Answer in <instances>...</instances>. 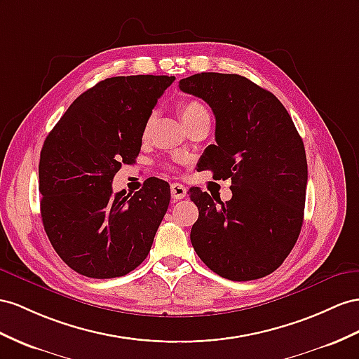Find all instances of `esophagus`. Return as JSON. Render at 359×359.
Instances as JSON below:
<instances>
[{
    "label": "esophagus",
    "mask_w": 359,
    "mask_h": 359,
    "mask_svg": "<svg viewBox=\"0 0 359 359\" xmlns=\"http://www.w3.org/2000/svg\"><path fill=\"white\" fill-rule=\"evenodd\" d=\"M187 196V188L182 183H171V197L174 200H182Z\"/></svg>",
    "instance_id": "1"
}]
</instances>
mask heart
<instances>
[{
    "label": "heart",
    "mask_w": 359,
    "mask_h": 359,
    "mask_svg": "<svg viewBox=\"0 0 359 359\" xmlns=\"http://www.w3.org/2000/svg\"><path fill=\"white\" fill-rule=\"evenodd\" d=\"M177 110H179V115L182 118V121L185 126L197 121V119H200V118H210L209 110L198 100H183L177 104ZM153 121H154V115H150L149 118L145 119L144 128H142V136L144 137L149 136V133L151 130Z\"/></svg>",
    "instance_id": "b5f03b06"
}]
</instances>
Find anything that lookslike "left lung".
Segmentation results:
<instances>
[{
	"label": "left lung",
	"instance_id": "left-lung-1",
	"mask_svg": "<svg viewBox=\"0 0 359 359\" xmlns=\"http://www.w3.org/2000/svg\"><path fill=\"white\" fill-rule=\"evenodd\" d=\"M215 115V141L203 168L232 179V198L218 205L192 188L198 219L191 243L214 273L253 280L273 273L292 250L303 224L308 163L287 109L270 90L238 74L201 72L179 81Z\"/></svg>",
	"mask_w": 359,
	"mask_h": 359
}]
</instances>
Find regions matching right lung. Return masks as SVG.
I'll list each match as a JSON object with an SVG mask.
<instances>
[{"mask_svg":"<svg viewBox=\"0 0 359 359\" xmlns=\"http://www.w3.org/2000/svg\"><path fill=\"white\" fill-rule=\"evenodd\" d=\"M174 81L127 76L100 81L77 97L43 142L41 215L54 250L94 279L119 278L150 253L170 205V185L150 177L133 196L114 194L121 165L141 151L145 119Z\"/></svg>","mask_w":359,"mask_h":359,"instance_id":"obj_1","label":"right lung"}]
</instances>
